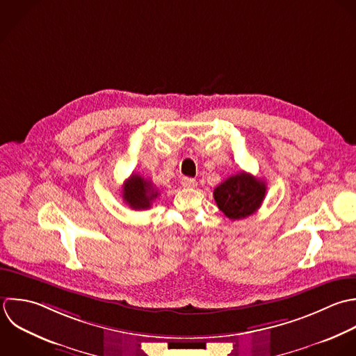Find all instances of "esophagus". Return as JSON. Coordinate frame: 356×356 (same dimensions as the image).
I'll return each mask as SVG.
<instances>
[{
    "instance_id": "esophagus-1",
    "label": "esophagus",
    "mask_w": 356,
    "mask_h": 356,
    "mask_svg": "<svg viewBox=\"0 0 356 356\" xmlns=\"http://www.w3.org/2000/svg\"><path fill=\"white\" fill-rule=\"evenodd\" d=\"M181 186L187 187V188H194V187H197V181L191 177H183L181 179Z\"/></svg>"
}]
</instances>
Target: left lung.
<instances>
[{"instance_id":"1","label":"left lung","mask_w":356,"mask_h":356,"mask_svg":"<svg viewBox=\"0 0 356 356\" xmlns=\"http://www.w3.org/2000/svg\"><path fill=\"white\" fill-rule=\"evenodd\" d=\"M265 194V181L245 172L230 176L213 191L218 208L232 220L254 215L262 205Z\"/></svg>"}]
</instances>
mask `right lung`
Instances as JSON below:
<instances>
[{"instance_id":"1","label":"right lung","mask_w":356,"mask_h":356,"mask_svg":"<svg viewBox=\"0 0 356 356\" xmlns=\"http://www.w3.org/2000/svg\"><path fill=\"white\" fill-rule=\"evenodd\" d=\"M159 195L155 186L141 177L137 173H133L123 184L122 188V197L123 201L136 211L148 209L152 205V201Z\"/></svg>"}]
</instances>
